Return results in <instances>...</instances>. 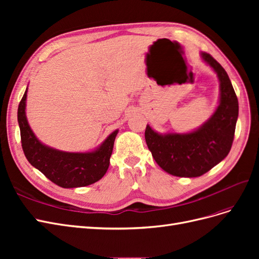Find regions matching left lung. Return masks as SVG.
Returning <instances> with one entry per match:
<instances>
[{
	"instance_id": "1",
	"label": "left lung",
	"mask_w": 259,
	"mask_h": 259,
	"mask_svg": "<svg viewBox=\"0 0 259 259\" xmlns=\"http://www.w3.org/2000/svg\"><path fill=\"white\" fill-rule=\"evenodd\" d=\"M202 60L217 74L219 100L214 113L189 133L160 134L147 125L146 143L158 165L177 177H199L228 155L236 131L239 103L225 69L207 53Z\"/></svg>"
}]
</instances>
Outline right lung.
<instances>
[{"instance_id":"obj_1","label":"right lung","mask_w":259,"mask_h":259,"mask_svg":"<svg viewBox=\"0 0 259 259\" xmlns=\"http://www.w3.org/2000/svg\"><path fill=\"white\" fill-rule=\"evenodd\" d=\"M27 93L28 88L19 104L17 117L22 150L31 165L62 188L85 187L103 178L110 164L114 139L119 130L112 132L103 144L88 152H67L46 146L36 138L28 123Z\"/></svg>"}]
</instances>
